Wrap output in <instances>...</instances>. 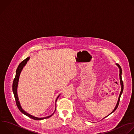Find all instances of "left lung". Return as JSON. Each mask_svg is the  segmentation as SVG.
Listing matches in <instances>:
<instances>
[{"mask_svg": "<svg viewBox=\"0 0 134 134\" xmlns=\"http://www.w3.org/2000/svg\"><path fill=\"white\" fill-rule=\"evenodd\" d=\"M116 65H117V66L118 67V68H119V78H120V85H121V91H120V94H119V97H118V100L117 101V103L115 106V108H114V109L113 110V111L110 114H111V113H113V112H114L116 109L117 108L118 106V105H119V101H120V97H121V95L122 93V92H123V90H124V83H123V81L122 80V78H121V74H122V70H121V67L118 65V64H116ZM109 114V115H110Z\"/></svg>", "mask_w": 134, "mask_h": 134, "instance_id": "left-lung-1", "label": "left lung"}]
</instances>
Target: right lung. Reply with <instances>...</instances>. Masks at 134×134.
<instances>
[{
  "instance_id": "obj_1",
  "label": "right lung",
  "mask_w": 134,
  "mask_h": 134,
  "mask_svg": "<svg viewBox=\"0 0 134 134\" xmlns=\"http://www.w3.org/2000/svg\"><path fill=\"white\" fill-rule=\"evenodd\" d=\"M29 57L26 58L25 60H24L23 62H21L19 66H18V68H17V70H16V76H15V77L14 79V81H13V93H14V97H15V100H16V105H17V106L18 107L19 110L23 113L24 114V115L27 116L28 117H29V118H31L34 120H42V119H46V118H48L50 117H51L53 114H52L51 115L49 116H47V117H43V118H38V117H35V116H33L31 115H30L29 114L27 113V112H26L21 107V105H20V102L19 101V99H18V94H17V87H18V81H19V76H20V72L22 70V69H23L24 67L25 66V65L27 64V62L29 60ZM59 95L57 97L56 100V102L57 100V98L59 97ZM56 110V109H55Z\"/></svg>"
}]
</instances>
